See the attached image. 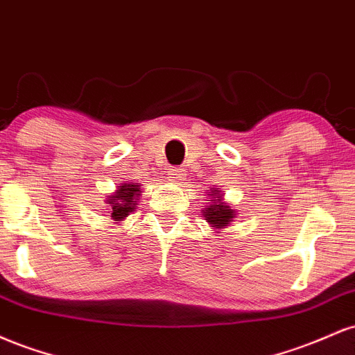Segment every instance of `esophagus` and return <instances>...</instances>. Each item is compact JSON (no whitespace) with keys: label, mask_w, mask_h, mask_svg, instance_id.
Listing matches in <instances>:
<instances>
[{"label":"esophagus","mask_w":355,"mask_h":355,"mask_svg":"<svg viewBox=\"0 0 355 355\" xmlns=\"http://www.w3.org/2000/svg\"><path fill=\"white\" fill-rule=\"evenodd\" d=\"M183 177H185V170L178 168V166H172V168H168V172H166V180L168 182H180L183 180Z\"/></svg>","instance_id":"1"}]
</instances>
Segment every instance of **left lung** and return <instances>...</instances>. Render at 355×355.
<instances>
[{
    "instance_id": "8db88e82",
    "label": "left lung",
    "mask_w": 355,
    "mask_h": 355,
    "mask_svg": "<svg viewBox=\"0 0 355 355\" xmlns=\"http://www.w3.org/2000/svg\"><path fill=\"white\" fill-rule=\"evenodd\" d=\"M210 195H214L210 205H207V209L202 214L215 230H222L234 220L235 210H232L229 205H225V202H222V195L218 193V190H211Z\"/></svg>"
}]
</instances>
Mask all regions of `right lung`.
<instances>
[{
  "instance_id": "right-lung-1",
  "label": "right lung",
  "mask_w": 355,
  "mask_h": 355,
  "mask_svg": "<svg viewBox=\"0 0 355 355\" xmlns=\"http://www.w3.org/2000/svg\"><path fill=\"white\" fill-rule=\"evenodd\" d=\"M141 185L140 183H121L118 187V190L113 195H110L107 198V203L110 205V211H112V217L115 222H121L125 217H128L132 211H135V205L138 197L141 195Z\"/></svg>"
}]
</instances>
